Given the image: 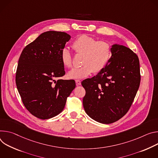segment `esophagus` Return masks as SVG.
<instances>
[{"instance_id": "34e87169", "label": "esophagus", "mask_w": 158, "mask_h": 158, "mask_svg": "<svg viewBox=\"0 0 158 158\" xmlns=\"http://www.w3.org/2000/svg\"><path fill=\"white\" fill-rule=\"evenodd\" d=\"M75 82H76V85H77V86L81 85V81H80V80H75Z\"/></svg>"}]
</instances>
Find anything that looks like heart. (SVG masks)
<instances>
[{"instance_id": "b5f03b06", "label": "heart", "mask_w": 158, "mask_h": 158, "mask_svg": "<svg viewBox=\"0 0 158 158\" xmlns=\"http://www.w3.org/2000/svg\"><path fill=\"white\" fill-rule=\"evenodd\" d=\"M72 47L77 55H83V65L69 71L68 73L69 78H83L93 72H100L107 65L112 56V47L108 42L97 41L86 34L77 38L72 43ZM61 61L68 68L73 66L72 53L66 48L61 52Z\"/></svg>"}]
</instances>
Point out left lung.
Returning <instances> with one entry per match:
<instances>
[{
  "instance_id": "obj_1",
  "label": "left lung",
  "mask_w": 158,
  "mask_h": 158,
  "mask_svg": "<svg viewBox=\"0 0 158 158\" xmlns=\"http://www.w3.org/2000/svg\"><path fill=\"white\" fill-rule=\"evenodd\" d=\"M109 63L97 75L81 82L86 91L83 99L86 113L106 124L127 114L141 81L139 60L131 49L113 45Z\"/></svg>"
}]
</instances>
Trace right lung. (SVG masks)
Returning <instances> with one entry per match:
<instances>
[{"label": "right lung", "mask_w": 158, "mask_h": 158, "mask_svg": "<svg viewBox=\"0 0 158 158\" xmlns=\"http://www.w3.org/2000/svg\"><path fill=\"white\" fill-rule=\"evenodd\" d=\"M70 38L61 31L43 32L24 48L19 57L17 89L26 109L40 119L61 113L76 86L73 80H56L65 74L61 52Z\"/></svg>", "instance_id": "right-lung-1"}]
</instances>
